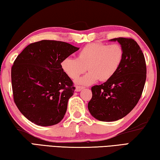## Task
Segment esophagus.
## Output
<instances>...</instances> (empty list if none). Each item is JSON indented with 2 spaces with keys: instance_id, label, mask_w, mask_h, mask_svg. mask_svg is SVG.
Segmentation results:
<instances>
[{
  "instance_id": "obj_1",
  "label": "esophagus",
  "mask_w": 160,
  "mask_h": 160,
  "mask_svg": "<svg viewBox=\"0 0 160 160\" xmlns=\"http://www.w3.org/2000/svg\"><path fill=\"white\" fill-rule=\"evenodd\" d=\"M84 88L83 87H81V86H76V88H75V91L76 92H80Z\"/></svg>"
}]
</instances>
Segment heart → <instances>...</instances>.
Here are the masks:
<instances>
[{
  "label": "heart",
  "mask_w": 160,
  "mask_h": 160,
  "mask_svg": "<svg viewBox=\"0 0 160 160\" xmlns=\"http://www.w3.org/2000/svg\"><path fill=\"white\" fill-rule=\"evenodd\" d=\"M124 51L121 45L92 43L82 48L78 58H64L61 68L71 79H76L88 69L90 72L76 82L90 85L98 79L102 82L111 79L121 66Z\"/></svg>",
  "instance_id": "heart-1"
}]
</instances>
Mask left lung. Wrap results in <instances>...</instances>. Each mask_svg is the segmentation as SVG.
<instances>
[{"mask_svg": "<svg viewBox=\"0 0 160 160\" xmlns=\"http://www.w3.org/2000/svg\"><path fill=\"white\" fill-rule=\"evenodd\" d=\"M111 41H117L123 47V62L111 79L92 88V97L88 103L91 115L107 122L123 118L136 106L147 73L144 54L134 39L118 37Z\"/></svg>", "mask_w": 160, "mask_h": 160, "instance_id": "obj_1", "label": "left lung"}]
</instances>
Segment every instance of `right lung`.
<instances>
[{
    "mask_svg": "<svg viewBox=\"0 0 160 160\" xmlns=\"http://www.w3.org/2000/svg\"><path fill=\"white\" fill-rule=\"evenodd\" d=\"M78 49L66 42L42 40L16 58L11 68L13 99L29 121L49 126L63 118L75 88L61 62Z\"/></svg>",
    "mask_w": 160,
    "mask_h": 160,
    "instance_id": "add662e5",
    "label": "right lung"
}]
</instances>
